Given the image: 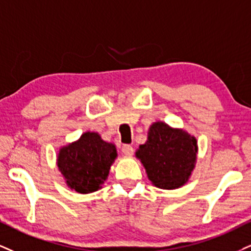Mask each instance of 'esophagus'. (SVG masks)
Here are the masks:
<instances>
[{
  "label": "esophagus",
  "instance_id": "esophagus-1",
  "mask_svg": "<svg viewBox=\"0 0 251 251\" xmlns=\"http://www.w3.org/2000/svg\"><path fill=\"white\" fill-rule=\"evenodd\" d=\"M122 152L125 155L131 156L132 154H133V147H132L131 145H126V144L123 145V146H122Z\"/></svg>",
  "mask_w": 251,
  "mask_h": 251
}]
</instances>
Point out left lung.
<instances>
[{
  "label": "left lung",
  "instance_id": "1",
  "mask_svg": "<svg viewBox=\"0 0 251 251\" xmlns=\"http://www.w3.org/2000/svg\"><path fill=\"white\" fill-rule=\"evenodd\" d=\"M196 153L198 145L194 137L164 123H155L151 126L146 144L139 146L137 156L153 185L162 189H175L188 180Z\"/></svg>",
  "mask_w": 251,
  "mask_h": 251
}]
</instances>
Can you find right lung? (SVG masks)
<instances>
[{
	"label": "right lung",
	"mask_w": 251,
	"mask_h": 251,
	"mask_svg": "<svg viewBox=\"0 0 251 251\" xmlns=\"http://www.w3.org/2000/svg\"><path fill=\"white\" fill-rule=\"evenodd\" d=\"M116 156L114 145L101 140L98 133L86 132L76 143L60 150L58 167L69 187L87 194L100 188Z\"/></svg>",
	"instance_id": "obj_1"
}]
</instances>
